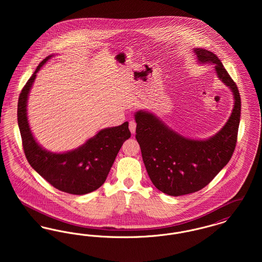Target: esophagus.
<instances>
[{
  "label": "esophagus",
  "mask_w": 262,
  "mask_h": 262,
  "mask_svg": "<svg viewBox=\"0 0 262 262\" xmlns=\"http://www.w3.org/2000/svg\"><path fill=\"white\" fill-rule=\"evenodd\" d=\"M128 127H129L130 133H132V134H135V133H136V128H137V123H136L135 121H130V122H129V125H128Z\"/></svg>",
  "instance_id": "1"
}]
</instances>
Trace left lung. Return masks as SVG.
<instances>
[{
    "instance_id": "8db88e82",
    "label": "left lung",
    "mask_w": 262,
    "mask_h": 262,
    "mask_svg": "<svg viewBox=\"0 0 262 262\" xmlns=\"http://www.w3.org/2000/svg\"><path fill=\"white\" fill-rule=\"evenodd\" d=\"M196 63L214 64L217 77L230 89L232 113L214 136L204 139L184 137L153 112L135 113L137 142L152 184L164 193L180 196L207 186L230 161L237 143L241 97L236 83L212 52L193 48Z\"/></svg>"
}]
</instances>
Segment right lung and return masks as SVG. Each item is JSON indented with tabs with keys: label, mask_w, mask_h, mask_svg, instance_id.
Returning a JSON list of instances; mask_svg holds the SVG:
<instances>
[{
	"label": "right lung",
	"mask_w": 262,
	"mask_h": 262,
	"mask_svg": "<svg viewBox=\"0 0 262 262\" xmlns=\"http://www.w3.org/2000/svg\"><path fill=\"white\" fill-rule=\"evenodd\" d=\"M54 56H48L39 63L19 95L17 122L23 145L30 166L53 187L71 194H86L106 181L119 150L130 137L128 122L100 129L75 149L52 152L39 144L28 122L27 102L38 72Z\"/></svg>",
	"instance_id": "right-lung-1"
}]
</instances>
